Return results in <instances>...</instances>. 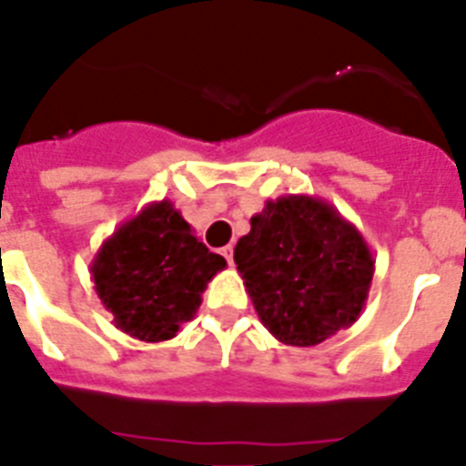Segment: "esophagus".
<instances>
[{
  "label": "esophagus",
  "instance_id": "34e87169",
  "mask_svg": "<svg viewBox=\"0 0 466 466\" xmlns=\"http://www.w3.org/2000/svg\"><path fill=\"white\" fill-rule=\"evenodd\" d=\"M220 253H222V256L227 258V263L232 265V260H234V248H232V244L222 246V248H220Z\"/></svg>",
  "mask_w": 466,
  "mask_h": 466
}]
</instances>
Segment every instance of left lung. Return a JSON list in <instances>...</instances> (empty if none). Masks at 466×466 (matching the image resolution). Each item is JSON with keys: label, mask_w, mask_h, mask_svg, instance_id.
<instances>
[{"label": "left lung", "mask_w": 466, "mask_h": 466, "mask_svg": "<svg viewBox=\"0 0 466 466\" xmlns=\"http://www.w3.org/2000/svg\"><path fill=\"white\" fill-rule=\"evenodd\" d=\"M234 263L269 334L300 348L350 327L374 277V256L358 227L306 194L265 203L237 241Z\"/></svg>", "instance_id": "1"}]
</instances>
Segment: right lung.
<instances>
[{
  "label": "right lung",
  "instance_id": "add662e5",
  "mask_svg": "<svg viewBox=\"0 0 466 466\" xmlns=\"http://www.w3.org/2000/svg\"><path fill=\"white\" fill-rule=\"evenodd\" d=\"M227 260L210 253L173 203H148L94 256V291L113 324L139 341L173 339L201 306V293Z\"/></svg>",
  "mask_w": 466,
  "mask_h": 466
}]
</instances>
